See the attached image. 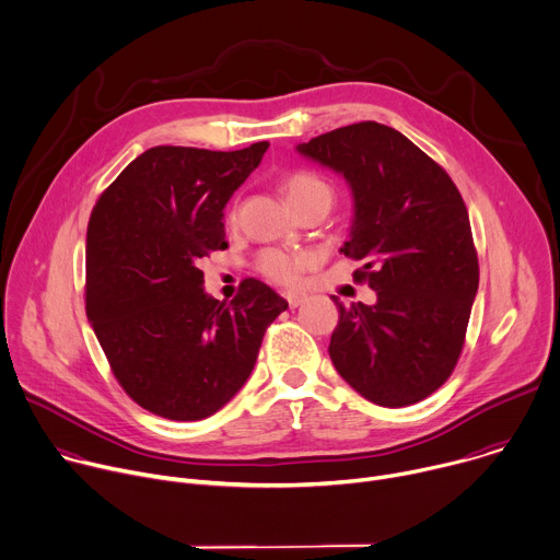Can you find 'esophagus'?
Returning <instances> with one entry per match:
<instances>
[{"mask_svg": "<svg viewBox=\"0 0 560 560\" xmlns=\"http://www.w3.org/2000/svg\"><path fill=\"white\" fill-rule=\"evenodd\" d=\"M284 300L289 302L291 308H298L306 300V295L304 293H284Z\"/></svg>", "mask_w": 560, "mask_h": 560, "instance_id": "1", "label": "esophagus"}]
</instances>
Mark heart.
<instances>
[{"label":"heart","mask_w":560,"mask_h":560,"mask_svg":"<svg viewBox=\"0 0 560 560\" xmlns=\"http://www.w3.org/2000/svg\"><path fill=\"white\" fill-rule=\"evenodd\" d=\"M282 194L287 202L291 205L293 211L308 207V205H322L326 211L332 205V187L328 185L326 178H322L315 172L300 170L282 178L280 183ZM230 220H236V207L230 211ZM315 262V256L308 252H293V249H280V247H269L258 254L256 258V269L271 282L284 284V287H295L302 278V273Z\"/></svg>","instance_id":"heart-1"}]
</instances>
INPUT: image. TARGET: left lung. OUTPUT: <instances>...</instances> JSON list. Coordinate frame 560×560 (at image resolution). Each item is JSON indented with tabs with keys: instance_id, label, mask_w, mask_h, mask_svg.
<instances>
[{
	"instance_id": "obj_1",
	"label": "left lung",
	"mask_w": 560,
	"mask_h": 560,
	"mask_svg": "<svg viewBox=\"0 0 560 560\" xmlns=\"http://www.w3.org/2000/svg\"><path fill=\"white\" fill-rule=\"evenodd\" d=\"M347 178L351 236L340 249L375 304H338L328 355L362 397L401 408L432 395L457 366L479 260L466 202L441 165L401 132L362 121L300 143Z\"/></svg>"
}]
</instances>
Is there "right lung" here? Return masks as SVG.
<instances>
[{
	"mask_svg": "<svg viewBox=\"0 0 560 560\" xmlns=\"http://www.w3.org/2000/svg\"><path fill=\"white\" fill-rule=\"evenodd\" d=\"M269 143L236 152L159 145L96 200L85 241V313L124 390L145 410L196 421L249 380L267 326L289 306L247 278L228 304L200 258L228 249L222 209Z\"/></svg>",
	"mask_w": 560,
	"mask_h": 560,
	"instance_id": "obj_1",
	"label": "right lung"
}]
</instances>
